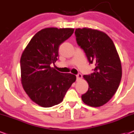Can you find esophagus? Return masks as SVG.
Wrapping results in <instances>:
<instances>
[{
  "instance_id": "esophagus-1",
  "label": "esophagus",
  "mask_w": 134,
  "mask_h": 134,
  "mask_svg": "<svg viewBox=\"0 0 134 134\" xmlns=\"http://www.w3.org/2000/svg\"><path fill=\"white\" fill-rule=\"evenodd\" d=\"M76 78H77V80H79L80 79H82V74H80V73H79V74H78L76 76Z\"/></svg>"
}]
</instances>
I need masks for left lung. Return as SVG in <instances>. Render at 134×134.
I'll list each match as a JSON object with an SVG mask.
<instances>
[{
    "label": "left lung",
    "mask_w": 134,
    "mask_h": 134,
    "mask_svg": "<svg viewBox=\"0 0 134 134\" xmlns=\"http://www.w3.org/2000/svg\"><path fill=\"white\" fill-rule=\"evenodd\" d=\"M75 35L89 63L95 65L94 72L83 76L88 90L82 99L91 107H100L109 101L120 85L122 76L120 57L113 41L103 32L79 28Z\"/></svg>",
    "instance_id": "left-lung-1"
}]
</instances>
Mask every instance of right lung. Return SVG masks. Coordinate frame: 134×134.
Here are the masks:
<instances>
[{
  "label": "right lung",
  "instance_id": "right-lung-1",
  "mask_svg": "<svg viewBox=\"0 0 134 134\" xmlns=\"http://www.w3.org/2000/svg\"><path fill=\"white\" fill-rule=\"evenodd\" d=\"M74 29L50 27L36 33L21 57V80L23 88L34 102L43 107L57 105L76 77L51 67L58 60L60 45L74 33Z\"/></svg>",
  "mask_w": 134,
  "mask_h": 134
}]
</instances>
